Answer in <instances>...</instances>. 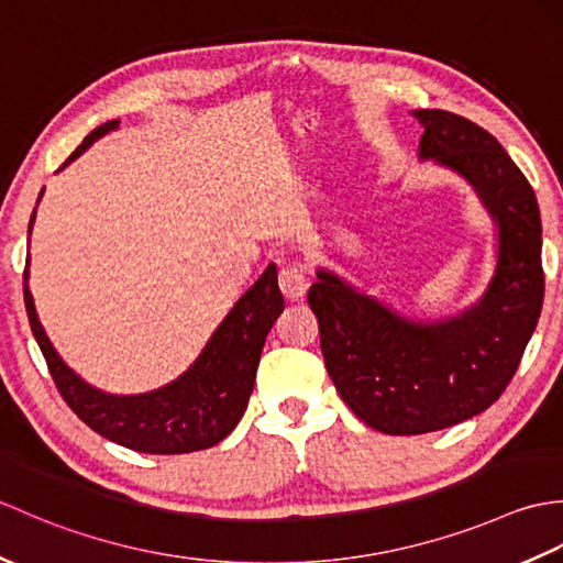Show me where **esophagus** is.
Returning <instances> with one entry per match:
<instances>
[{
    "mask_svg": "<svg viewBox=\"0 0 563 563\" xmlns=\"http://www.w3.org/2000/svg\"><path fill=\"white\" fill-rule=\"evenodd\" d=\"M307 273L302 266H297V263H285L278 271V288L285 295V300H300L307 292Z\"/></svg>",
    "mask_w": 563,
    "mask_h": 563,
    "instance_id": "obj_1",
    "label": "esophagus"
}]
</instances>
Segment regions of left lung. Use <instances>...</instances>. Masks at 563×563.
<instances>
[{
	"mask_svg": "<svg viewBox=\"0 0 563 563\" xmlns=\"http://www.w3.org/2000/svg\"><path fill=\"white\" fill-rule=\"evenodd\" d=\"M421 159L470 178L498 222V266L484 300L464 314L418 324L319 271L309 307L327 373L369 428L421 435L488 409L516 375L544 300L540 206L500 142L466 118L423 109Z\"/></svg>",
	"mask_w": 563,
	"mask_h": 563,
	"instance_id": "8db88e82",
	"label": "left lung"
}]
</instances>
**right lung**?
Masks as SVG:
<instances>
[{
    "mask_svg": "<svg viewBox=\"0 0 563 563\" xmlns=\"http://www.w3.org/2000/svg\"><path fill=\"white\" fill-rule=\"evenodd\" d=\"M115 125L118 121H109L91 130L63 166L77 159L84 150L91 147ZM26 280L29 261L23 268V302H26L31 331L41 345L59 397L84 423L106 440L147 454L206 450L232 433L239 418L244 416L251 389H254L263 343H266L273 321L280 317L285 307L278 290V273H275V266H268L254 283V288L246 290L232 312L224 317L208 341L206 351L200 353L186 375L157 391L113 397V394L89 387L59 361V355L45 336L38 314H35Z\"/></svg>",
    "mask_w": 563,
    "mask_h": 563,
    "instance_id": "right-lung-1",
    "label": "right lung"
}]
</instances>
